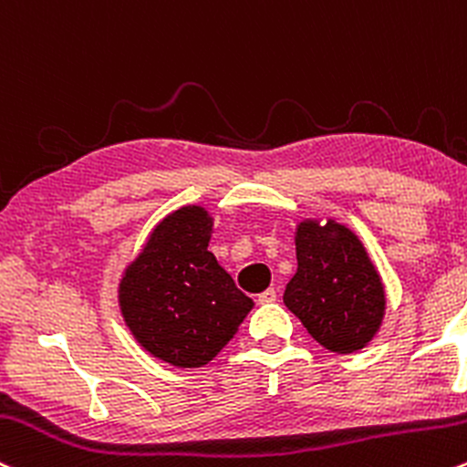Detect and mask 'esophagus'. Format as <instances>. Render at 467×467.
Wrapping results in <instances>:
<instances>
[{
    "label": "esophagus",
    "mask_w": 467,
    "mask_h": 467,
    "mask_svg": "<svg viewBox=\"0 0 467 467\" xmlns=\"http://www.w3.org/2000/svg\"><path fill=\"white\" fill-rule=\"evenodd\" d=\"M257 301H259V304H273V301H276V290H275V288L264 290V292H261V295L257 296Z\"/></svg>",
    "instance_id": "obj_1"
}]
</instances>
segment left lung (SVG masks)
I'll use <instances>...</instances> for the list:
<instances>
[{"label": "left lung", "mask_w": 467, "mask_h": 467, "mask_svg": "<svg viewBox=\"0 0 467 467\" xmlns=\"http://www.w3.org/2000/svg\"><path fill=\"white\" fill-rule=\"evenodd\" d=\"M296 273L284 304L326 350H361L381 326L386 292L357 234L346 225L304 222L296 228Z\"/></svg>", "instance_id": "left-lung-1"}]
</instances>
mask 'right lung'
<instances>
[{
    "label": "right lung",
    "instance_id": "right-lung-1",
    "mask_svg": "<svg viewBox=\"0 0 467 467\" xmlns=\"http://www.w3.org/2000/svg\"><path fill=\"white\" fill-rule=\"evenodd\" d=\"M213 219L202 206L168 214L126 268L119 306L143 350L177 368L206 366L234 337L253 299L208 250Z\"/></svg>",
    "mask_w": 467,
    "mask_h": 467
}]
</instances>
